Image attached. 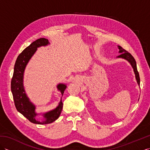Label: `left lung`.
<instances>
[{"instance_id": "obj_1", "label": "left lung", "mask_w": 150, "mask_h": 150, "mask_svg": "<svg viewBox=\"0 0 150 150\" xmlns=\"http://www.w3.org/2000/svg\"><path fill=\"white\" fill-rule=\"evenodd\" d=\"M117 47L119 50V53L120 54V55L117 57V58H120V59H125L130 64H131L132 67L133 69V71H134V73H135L137 82L138 85H140L139 74V72L137 71V64H136V61H135V59L133 58V57L131 55V54L128 53L124 49H123L122 47L120 46H117Z\"/></svg>"}]
</instances>
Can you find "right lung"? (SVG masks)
Segmentation results:
<instances>
[{
    "mask_svg": "<svg viewBox=\"0 0 150 150\" xmlns=\"http://www.w3.org/2000/svg\"><path fill=\"white\" fill-rule=\"evenodd\" d=\"M48 44H50L48 40L40 38L34 41L23 50L16 60L11 82V90L16 109L31 122L34 124H47L52 123L58 119L62 110L63 104L61 97L58 106L55 109L46 113H37L35 105L30 101L24 87V73L28 63L36 52L38 47L46 46ZM66 87V84L63 83H60L57 86V90L60 91L62 97ZM38 115H42L44 119L42 121L36 120V117Z\"/></svg>",
    "mask_w": 150,
    "mask_h": 150,
    "instance_id": "right-lung-1",
    "label": "right lung"
}]
</instances>
